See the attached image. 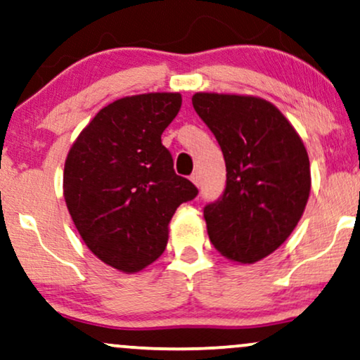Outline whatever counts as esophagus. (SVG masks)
Instances as JSON below:
<instances>
[{
    "instance_id": "1",
    "label": "esophagus",
    "mask_w": 360,
    "mask_h": 360,
    "mask_svg": "<svg viewBox=\"0 0 360 360\" xmlns=\"http://www.w3.org/2000/svg\"><path fill=\"white\" fill-rule=\"evenodd\" d=\"M191 181L199 188V186H201V176H199V172H193V174H191Z\"/></svg>"
}]
</instances>
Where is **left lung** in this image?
Masks as SVG:
<instances>
[{"instance_id":"left-lung-1","label":"left lung","mask_w":360,"mask_h":360,"mask_svg":"<svg viewBox=\"0 0 360 360\" xmlns=\"http://www.w3.org/2000/svg\"><path fill=\"white\" fill-rule=\"evenodd\" d=\"M193 106L216 136L227 171L224 193L204 207L209 239L229 261H261L289 238L306 209V146L262 98L195 93Z\"/></svg>"}]
</instances>
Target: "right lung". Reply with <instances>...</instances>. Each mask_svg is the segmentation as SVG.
Returning a JSON list of instances; mask_svg holds the SVG:
<instances>
[{"instance_id": "add662e5", "label": "right lung", "mask_w": 360, "mask_h": 360, "mask_svg": "<svg viewBox=\"0 0 360 360\" xmlns=\"http://www.w3.org/2000/svg\"><path fill=\"white\" fill-rule=\"evenodd\" d=\"M179 93H148L108 104L72 143L63 191L89 251L133 274L165 252L176 209L198 195L177 176L161 134L181 109Z\"/></svg>"}]
</instances>
